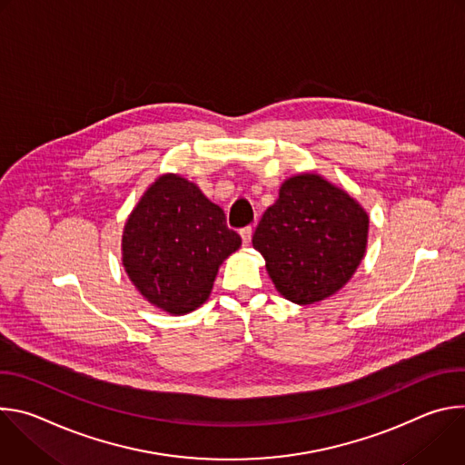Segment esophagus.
<instances>
[{
  "label": "esophagus",
  "instance_id": "34e87169",
  "mask_svg": "<svg viewBox=\"0 0 465 465\" xmlns=\"http://www.w3.org/2000/svg\"><path fill=\"white\" fill-rule=\"evenodd\" d=\"M252 232H253V230H252V226H244V228H241V232H239V233H241L242 244H246V246L250 244V241H252Z\"/></svg>",
  "mask_w": 465,
  "mask_h": 465
}]
</instances>
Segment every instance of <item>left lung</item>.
<instances>
[{
    "label": "left lung",
    "mask_w": 465,
    "mask_h": 465,
    "mask_svg": "<svg viewBox=\"0 0 465 465\" xmlns=\"http://www.w3.org/2000/svg\"><path fill=\"white\" fill-rule=\"evenodd\" d=\"M368 215L318 174L289 178L252 237L276 289L309 305L342 289L366 250Z\"/></svg>",
    "instance_id": "8db88e82"
}]
</instances>
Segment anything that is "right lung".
<instances>
[{
	"mask_svg": "<svg viewBox=\"0 0 465 465\" xmlns=\"http://www.w3.org/2000/svg\"><path fill=\"white\" fill-rule=\"evenodd\" d=\"M239 246L217 204L185 178L165 174L126 221L123 264L151 303L185 314L208 300L223 261Z\"/></svg>",
	"mask_w": 465,
	"mask_h": 465,
	"instance_id": "1",
	"label": "right lung"
}]
</instances>
